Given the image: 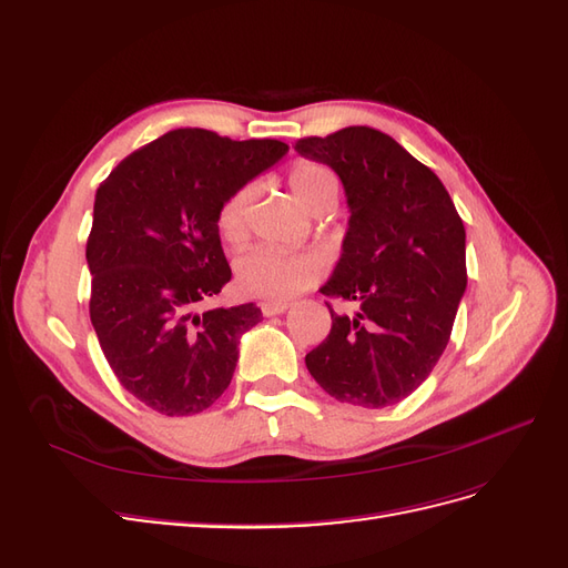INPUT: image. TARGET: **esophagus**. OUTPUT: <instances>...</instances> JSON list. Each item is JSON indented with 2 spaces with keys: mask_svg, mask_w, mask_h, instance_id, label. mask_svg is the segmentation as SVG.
I'll list each match as a JSON object with an SVG mask.
<instances>
[{
  "mask_svg": "<svg viewBox=\"0 0 568 568\" xmlns=\"http://www.w3.org/2000/svg\"><path fill=\"white\" fill-rule=\"evenodd\" d=\"M261 311H263V315H267V317L282 315V313L288 311V303H282V301H265V303L261 305Z\"/></svg>",
  "mask_w": 568,
  "mask_h": 568,
  "instance_id": "esophagus-1",
  "label": "esophagus"
}]
</instances>
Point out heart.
Here are the masks:
<instances>
[{"mask_svg": "<svg viewBox=\"0 0 568 568\" xmlns=\"http://www.w3.org/2000/svg\"><path fill=\"white\" fill-rule=\"evenodd\" d=\"M294 199L311 211V205L332 194L336 196V178L320 163H298L288 175ZM253 189L242 186L222 205L217 225L230 244L244 242L248 234V205ZM320 277V261L311 253H288L277 246H257L236 263V284L248 296L265 301H286L301 294Z\"/></svg>", "mask_w": 568, "mask_h": 568, "instance_id": "heart-1", "label": "heart"}]
</instances>
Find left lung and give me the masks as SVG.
<instances>
[{
    "instance_id": "8db88e82",
    "label": "left lung",
    "mask_w": 568,
    "mask_h": 568,
    "mask_svg": "<svg viewBox=\"0 0 568 568\" xmlns=\"http://www.w3.org/2000/svg\"><path fill=\"white\" fill-rule=\"evenodd\" d=\"M329 165L348 203V230L324 296L355 303L305 355L332 398L388 407L417 390L450 341L467 288V232L434 170L365 125L296 142Z\"/></svg>"
}]
</instances>
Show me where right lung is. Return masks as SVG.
<instances>
[{
  "instance_id": "add662e5",
  "label": "right lung",
  "mask_w": 568,
  "mask_h": 568,
  "mask_svg": "<svg viewBox=\"0 0 568 568\" xmlns=\"http://www.w3.org/2000/svg\"><path fill=\"white\" fill-rule=\"evenodd\" d=\"M286 151L182 128L130 153L97 189L90 317L118 382L161 415L211 407L232 382L239 341L263 317L255 303L196 307L232 280L222 205Z\"/></svg>"
}]
</instances>
